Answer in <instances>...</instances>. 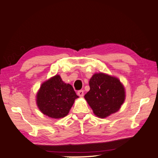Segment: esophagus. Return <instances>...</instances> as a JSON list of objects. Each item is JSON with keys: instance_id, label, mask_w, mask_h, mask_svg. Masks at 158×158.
<instances>
[{"instance_id": "esophagus-1", "label": "esophagus", "mask_w": 158, "mask_h": 158, "mask_svg": "<svg viewBox=\"0 0 158 158\" xmlns=\"http://www.w3.org/2000/svg\"><path fill=\"white\" fill-rule=\"evenodd\" d=\"M83 90H82V89H81V90H79L78 92H77V94H78L79 97H83V95H84V93H83Z\"/></svg>"}]
</instances>
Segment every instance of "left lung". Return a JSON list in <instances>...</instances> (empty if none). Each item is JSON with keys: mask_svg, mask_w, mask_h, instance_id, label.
Segmentation results:
<instances>
[{"mask_svg": "<svg viewBox=\"0 0 158 158\" xmlns=\"http://www.w3.org/2000/svg\"><path fill=\"white\" fill-rule=\"evenodd\" d=\"M89 91L84 96L96 116L106 118L115 113L124 103L125 88L119 80L103 73H96L89 79Z\"/></svg>", "mask_w": 158, "mask_h": 158, "instance_id": "8db88e82", "label": "left lung"}]
</instances>
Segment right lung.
<instances>
[{
    "label": "right lung",
    "instance_id": "add662e5",
    "mask_svg": "<svg viewBox=\"0 0 158 158\" xmlns=\"http://www.w3.org/2000/svg\"><path fill=\"white\" fill-rule=\"evenodd\" d=\"M78 97L72 85L65 83L60 75H55L42 84L37 94V105L45 115L60 118L69 114Z\"/></svg>",
    "mask_w": 158,
    "mask_h": 158
}]
</instances>
